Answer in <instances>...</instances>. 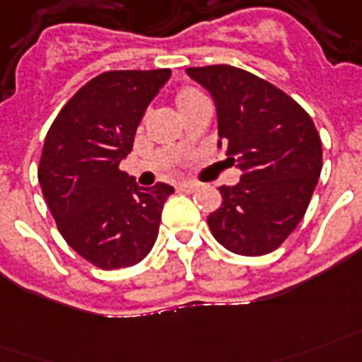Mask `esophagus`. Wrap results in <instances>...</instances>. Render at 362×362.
I'll use <instances>...</instances> for the list:
<instances>
[{
	"mask_svg": "<svg viewBox=\"0 0 362 362\" xmlns=\"http://www.w3.org/2000/svg\"><path fill=\"white\" fill-rule=\"evenodd\" d=\"M177 189L181 190V192H187V194H190V192H196V190H198V185L189 183V181H183V183H179Z\"/></svg>",
	"mask_w": 362,
	"mask_h": 362,
	"instance_id": "34e87169",
	"label": "esophagus"
}]
</instances>
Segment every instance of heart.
Instances as JSON below:
<instances>
[{"label": "heart", "mask_w": 362, "mask_h": 362, "mask_svg": "<svg viewBox=\"0 0 362 362\" xmlns=\"http://www.w3.org/2000/svg\"><path fill=\"white\" fill-rule=\"evenodd\" d=\"M204 98L200 90H196L192 86H183V88H179V92L175 94V103H177L179 111H183L185 107H189L190 103H194L196 100H200ZM183 145V143H181Z\"/></svg>", "instance_id": "obj_1"}]
</instances>
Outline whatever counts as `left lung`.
<instances>
[{
	"label": "left lung",
	"mask_w": 362,
	"mask_h": 362,
	"mask_svg": "<svg viewBox=\"0 0 362 362\" xmlns=\"http://www.w3.org/2000/svg\"><path fill=\"white\" fill-rule=\"evenodd\" d=\"M211 94L219 147L242 170L240 183L219 187L223 204L207 217L228 251L260 257L277 249L306 213L323 168L312 117L268 81L234 66L189 67Z\"/></svg>",
	"instance_id": "obj_1"
}]
</instances>
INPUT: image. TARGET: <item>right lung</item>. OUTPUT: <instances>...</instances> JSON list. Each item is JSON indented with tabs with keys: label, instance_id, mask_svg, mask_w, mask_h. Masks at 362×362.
Instances as JSON below:
<instances>
[{
	"label": "right lung",
	"instance_id": "add662e5",
	"mask_svg": "<svg viewBox=\"0 0 362 362\" xmlns=\"http://www.w3.org/2000/svg\"><path fill=\"white\" fill-rule=\"evenodd\" d=\"M170 69L105 71L62 107L45 137L37 179L67 245L102 270L137 264L158 236L173 187H137L119 170Z\"/></svg>",
	"mask_w": 362,
	"mask_h": 362
}]
</instances>
